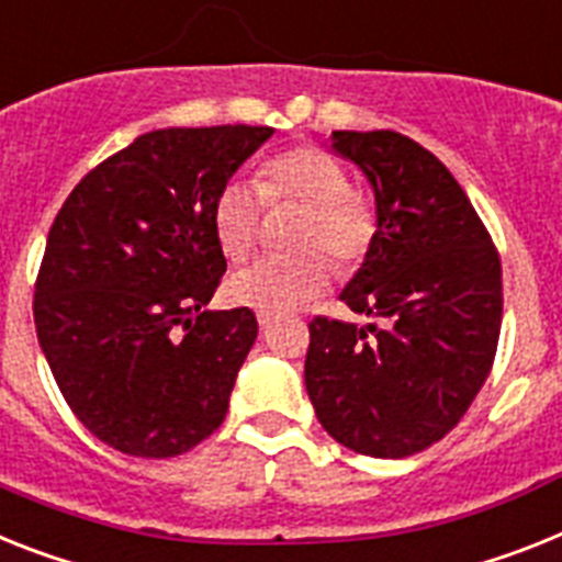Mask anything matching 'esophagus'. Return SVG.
<instances>
[{"mask_svg": "<svg viewBox=\"0 0 562 562\" xmlns=\"http://www.w3.org/2000/svg\"><path fill=\"white\" fill-rule=\"evenodd\" d=\"M257 323H259V328H268V325L273 323V314H266V311H259Z\"/></svg>", "mask_w": 562, "mask_h": 562, "instance_id": "34e87169", "label": "esophagus"}]
</instances>
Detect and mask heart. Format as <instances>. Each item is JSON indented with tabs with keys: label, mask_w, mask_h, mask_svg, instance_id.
I'll return each instance as SVG.
<instances>
[{
	"label": "heart",
	"mask_w": 562,
	"mask_h": 562,
	"mask_svg": "<svg viewBox=\"0 0 562 562\" xmlns=\"http://www.w3.org/2000/svg\"><path fill=\"white\" fill-rule=\"evenodd\" d=\"M262 202L305 205L294 257H266L228 280V300L245 308L282 314L308 303L331 282V256L339 271H353L369 259L380 237V214L371 196L351 188V173L331 150L296 145L259 168L257 188L228 179L214 200V234L223 254L243 262L257 248Z\"/></svg>",
	"instance_id": "1"
}]
</instances>
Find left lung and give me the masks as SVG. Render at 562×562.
Listing matches in <instances>:
<instances>
[{
  "label": "left lung",
  "instance_id": "left-lung-1",
  "mask_svg": "<svg viewBox=\"0 0 562 562\" xmlns=\"http://www.w3.org/2000/svg\"><path fill=\"white\" fill-rule=\"evenodd\" d=\"M362 168L380 237L342 303L369 328L314 317L305 389L334 440L366 457H408L460 423L497 353L503 268L451 171L397 131H334Z\"/></svg>",
  "mask_w": 562,
  "mask_h": 562
}]
</instances>
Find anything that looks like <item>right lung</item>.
Returning <instances> with one entry per match:
<instances>
[{
  "instance_id": "obj_1",
  "label": "right lung",
  "mask_w": 562,
  "mask_h": 562,
  "mask_svg": "<svg viewBox=\"0 0 562 562\" xmlns=\"http://www.w3.org/2000/svg\"><path fill=\"white\" fill-rule=\"evenodd\" d=\"M273 128H162L82 177L48 231L33 323L93 437L159 460L223 426L257 339L251 308L205 311L225 273L214 200Z\"/></svg>"
}]
</instances>
